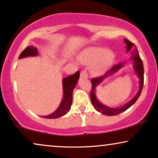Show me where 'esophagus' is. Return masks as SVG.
Wrapping results in <instances>:
<instances>
[{
	"label": "esophagus",
	"mask_w": 158,
	"mask_h": 158,
	"mask_svg": "<svg viewBox=\"0 0 158 158\" xmlns=\"http://www.w3.org/2000/svg\"><path fill=\"white\" fill-rule=\"evenodd\" d=\"M81 77H88V73L86 70H82L81 72Z\"/></svg>",
	"instance_id": "1"
}]
</instances>
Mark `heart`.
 <instances>
[{
	"instance_id": "1",
	"label": "heart",
	"mask_w": 158,
	"mask_h": 158,
	"mask_svg": "<svg viewBox=\"0 0 158 158\" xmlns=\"http://www.w3.org/2000/svg\"><path fill=\"white\" fill-rule=\"evenodd\" d=\"M81 63L94 66L95 74H101L109 68L113 62L114 55L107 49L101 47H94L88 49L80 55Z\"/></svg>"
}]
</instances>
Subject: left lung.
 <instances>
[{
  "mask_svg": "<svg viewBox=\"0 0 158 158\" xmlns=\"http://www.w3.org/2000/svg\"><path fill=\"white\" fill-rule=\"evenodd\" d=\"M124 42L127 44V52H129L131 49H132L134 47V43L131 42L130 41H129L127 39H124ZM131 55H132V57H131V60H133L134 62V69H135V73H137L138 77L139 78V89L138 90L137 94L135 95V96L131 99L130 101H129L127 104L123 106L122 107L119 108H110L106 106L103 105L101 102H99L98 99L96 98V94H95V92H96V88L98 86L99 84H100L101 82H102L104 78H106L108 75H110L113 73L117 72V71L119 70L120 68H122L124 64L123 63H119L116 64L115 65L112 67V68L110 69V70L108 71V72L106 73L104 75L101 77H94L91 80V83H92V88L91 90H90V101H91V103L95 109L98 112H101V114H105L106 116H114V115H118L121 113H122L123 111H126L127 109H128L129 107H131L134 103H135L141 94L142 88H143V85H144V66H143V62H142V60L139 57V52H138V50L137 48H135L133 49L132 52H131Z\"/></svg>",
  "mask_w": 158,
  "mask_h": 158,
  "instance_id": "left-lung-1",
  "label": "left lung"
}]
</instances>
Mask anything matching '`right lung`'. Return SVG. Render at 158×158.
Instances as JSON below:
<instances>
[{"label": "right lung", "mask_w": 158, "mask_h": 158, "mask_svg": "<svg viewBox=\"0 0 158 158\" xmlns=\"http://www.w3.org/2000/svg\"><path fill=\"white\" fill-rule=\"evenodd\" d=\"M38 54L37 49L33 46H28L20 54L19 58H23L29 56H36ZM80 77V72L77 71L75 74L69 75L68 77H64L62 81L63 85V99H62L60 106L57 108L55 112L49 115L43 116L45 118H57L60 116H64L70 111L71 104L73 102V91L75 85L77 84V80Z\"/></svg>", "instance_id": "add662e5"}]
</instances>
